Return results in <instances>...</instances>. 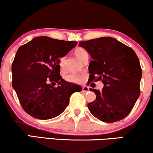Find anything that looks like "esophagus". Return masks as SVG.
<instances>
[{
    "instance_id": "1",
    "label": "esophagus",
    "mask_w": 153,
    "mask_h": 153,
    "mask_svg": "<svg viewBox=\"0 0 153 153\" xmlns=\"http://www.w3.org/2000/svg\"><path fill=\"white\" fill-rule=\"evenodd\" d=\"M82 90L83 91V92H88L89 91V88L88 87H86V86H85V87H82Z\"/></svg>"
}]
</instances>
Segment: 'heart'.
Wrapping results in <instances>:
<instances>
[{"label": "heart", "mask_w": 153, "mask_h": 153, "mask_svg": "<svg viewBox=\"0 0 153 153\" xmlns=\"http://www.w3.org/2000/svg\"><path fill=\"white\" fill-rule=\"evenodd\" d=\"M75 56L78 58V59L83 61L84 58L86 56H88V53L85 49L82 47H78L75 49L74 51ZM59 67L61 70H63L65 67V59L64 58H61L59 60ZM65 80L68 82L74 83V84H81L84 82V77L82 75H78V74H71L67 75L65 77Z\"/></svg>", "instance_id": "obj_1"}]
</instances>
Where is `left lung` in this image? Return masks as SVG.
<instances>
[{
    "instance_id": "left-lung-1",
    "label": "left lung",
    "mask_w": 153,
    "mask_h": 153,
    "mask_svg": "<svg viewBox=\"0 0 153 153\" xmlns=\"http://www.w3.org/2000/svg\"><path fill=\"white\" fill-rule=\"evenodd\" d=\"M92 60L89 64V80H101V91L90 88L95 101L88 104L90 113L100 121L113 123L129 114L140 94L142 76L135 51L114 38L100 37L80 42Z\"/></svg>"
}]
</instances>
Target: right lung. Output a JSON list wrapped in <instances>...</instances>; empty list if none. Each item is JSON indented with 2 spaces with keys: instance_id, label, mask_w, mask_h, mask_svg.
Masks as SVG:
<instances>
[{
  "instance_id": "right-lung-1",
  "label": "right lung",
  "mask_w": 153,
  "mask_h": 153,
  "mask_svg": "<svg viewBox=\"0 0 153 153\" xmlns=\"http://www.w3.org/2000/svg\"><path fill=\"white\" fill-rule=\"evenodd\" d=\"M48 36H38L19 47L12 63V85L26 113L38 119H50L63 113L75 92L82 88L60 75L59 58L77 45ZM58 83L57 87L49 82Z\"/></svg>"
}]
</instances>
